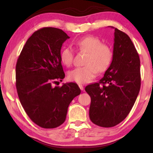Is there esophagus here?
<instances>
[{"instance_id": "34e87169", "label": "esophagus", "mask_w": 153, "mask_h": 153, "mask_svg": "<svg viewBox=\"0 0 153 153\" xmlns=\"http://www.w3.org/2000/svg\"><path fill=\"white\" fill-rule=\"evenodd\" d=\"M79 88H80V90H82V91L84 90V86H83L82 84H79Z\"/></svg>"}]
</instances>
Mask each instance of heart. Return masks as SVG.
Masks as SVG:
<instances>
[{"instance_id":"obj_1","label":"heart","mask_w":153,"mask_h":153,"mask_svg":"<svg viewBox=\"0 0 153 153\" xmlns=\"http://www.w3.org/2000/svg\"><path fill=\"white\" fill-rule=\"evenodd\" d=\"M76 47L81 52L86 53L84 66L78 67L69 72L68 78L78 84H85L97 76L98 71L103 72L110 66L113 59L112 49L107 44L102 43L94 36H86L75 42ZM74 50L70 46L63 48L60 59L64 65L69 67L74 61Z\"/></svg>"}]
</instances>
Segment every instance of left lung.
Wrapping results in <instances>:
<instances>
[{
  "mask_svg": "<svg viewBox=\"0 0 153 153\" xmlns=\"http://www.w3.org/2000/svg\"><path fill=\"white\" fill-rule=\"evenodd\" d=\"M115 29L113 60L99 82L85 88L90 96L89 116L92 123L111 128L128 116L140 88V61L126 33Z\"/></svg>",
  "mask_w": 153,
  "mask_h": 153,
  "instance_id": "8db88e82",
  "label": "left lung"
}]
</instances>
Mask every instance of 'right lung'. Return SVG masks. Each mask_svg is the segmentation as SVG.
Returning a JSON list of instances; mask_svg holds the SVG:
<instances>
[{
	"mask_svg": "<svg viewBox=\"0 0 153 153\" xmlns=\"http://www.w3.org/2000/svg\"><path fill=\"white\" fill-rule=\"evenodd\" d=\"M69 38L62 30L43 27L28 38L17 59L18 97L28 117L41 128H55L63 124L69 104L81 93L76 83L52 86L65 77L60 53Z\"/></svg>",
	"mask_w": 153,
	"mask_h": 153,
	"instance_id": "obj_1",
	"label": "right lung"
}]
</instances>
